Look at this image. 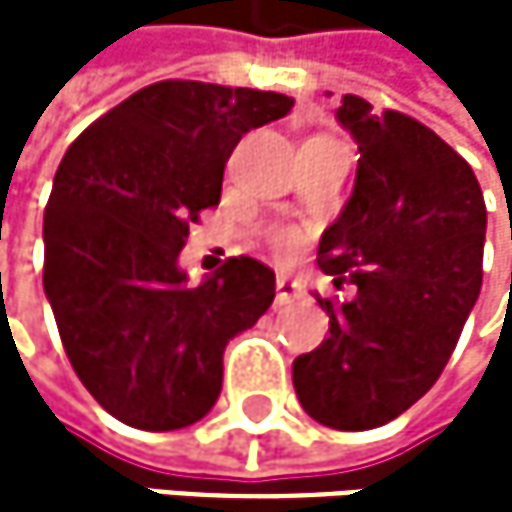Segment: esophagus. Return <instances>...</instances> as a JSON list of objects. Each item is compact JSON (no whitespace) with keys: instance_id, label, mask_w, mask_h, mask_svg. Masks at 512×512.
Instances as JSON below:
<instances>
[{"instance_id":"obj_1","label":"esophagus","mask_w":512,"mask_h":512,"mask_svg":"<svg viewBox=\"0 0 512 512\" xmlns=\"http://www.w3.org/2000/svg\"><path fill=\"white\" fill-rule=\"evenodd\" d=\"M294 294H298V285H294L288 276H276V304H291Z\"/></svg>"}]
</instances>
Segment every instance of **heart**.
<instances>
[{"label":"heart","instance_id":"b5f03b06","mask_svg":"<svg viewBox=\"0 0 512 512\" xmlns=\"http://www.w3.org/2000/svg\"><path fill=\"white\" fill-rule=\"evenodd\" d=\"M291 242H294V236H291V233H279V236H276V245H279V248H288Z\"/></svg>","mask_w":512,"mask_h":512}]
</instances>
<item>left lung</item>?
<instances>
[{
  "mask_svg": "<svg viewBox=\"0 0 512 512\" xmlns=\"http://www.w3.org/2000/svg\"><path fill=\"white\" fill-rule=\"evenodd\" d=\"M356 137L353 196L319 239V267L356 298L331 304L328 338L294 359L304 411L334 430H371L442 375L482 288L485 199L473 168L436 131L344 94Z\"/></svg>",
  "mask_w": 512,
  "mask_h": 512,
  "instance_id": "1",
  "label": "left lung"
}]
</instances>
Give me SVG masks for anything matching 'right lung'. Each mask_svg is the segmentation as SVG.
<instances>
[{
  "label": "right lung",
  "instance_id": "add662e5",
  "mask_svg": "<svg viewBox=\"0 0 512 512\" xmlns=\"http://www.w3.org/2000/svg\"><path fill=\"white\" fill-rule=\"evenodd\" d=\"M291 97L165 79L91 122L48 196L42 285L85 390L137 430H181L221 396L224 347L276 298V276L230 258L187 285L190 224L221 202L242 134L282 119Z\"/></svg>",
  "mask_w": 512,
  "mask_h": 512
}]
</instances>
